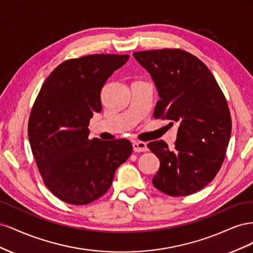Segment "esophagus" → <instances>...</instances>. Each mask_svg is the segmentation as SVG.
Instances as JSON below:
<instances>
[{"mask_svg": "<svg viewBox=\"0 0 253 253\" xmlns=\"http://www.w3.org/2000/svg\"><path fill=\"white\" fill-rule=\"evenodd\" d=\"M132 145H133V150L135 152H147L148 151L147 143H144V142L133 141Z\"/></svg>", "mask_w": 253, "mask_h": 253, "instance_id": "34e87169", "label": "esophagus"}]
</instances>
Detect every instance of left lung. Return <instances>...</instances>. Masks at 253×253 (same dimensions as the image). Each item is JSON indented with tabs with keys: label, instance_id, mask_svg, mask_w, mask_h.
Returning <instances> with one entry per match:
<instances>
[{
	"label": "left lung",
	"instance_id": "left-lung-1",
	"mask_svg": "<svg viewBox=\"0 0 253 253\" xmlns=\"http://www.w3.org/2000/svg\"><path fill=\"white\" fill-rule=\"evenodd\" d=\"M133 56L157 88L154 117L178 126L174 150L163 140L148 144L160 162L153 185L170 196L193 194L223 165L232 126L226 98L209 68L190 52L165 48Z\"/></svg>",
	"mask_w": 253,
	"mask_h": 253
}]
</instances>
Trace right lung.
<instances>
[{"label":"right lung","instance_id":"add662e5","mask_svg":"<svg viewBox=\"0 0 253 253\" xmlns=\"http://www.w3.org/2000/svg\"><path fill=\"white\" fill-rule=\"evenodd\" d=\"M128 55H88L58 65L45 80L28 121V139L44 183L61 201L86 205L106 193L133 150L127 139H88L102 109L101 89Z\"/></svg>","mask_w":253,"mask_h":253}]
</instances>
